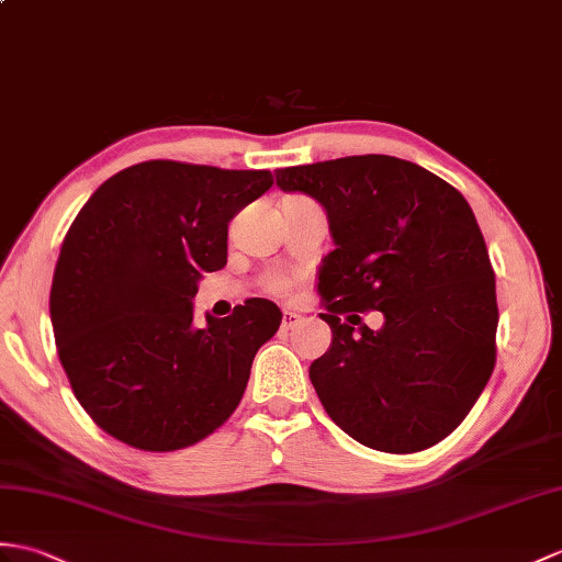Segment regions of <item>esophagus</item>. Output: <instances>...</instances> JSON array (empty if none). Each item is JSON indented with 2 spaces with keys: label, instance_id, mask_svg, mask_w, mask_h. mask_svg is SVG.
Returning <instances> with one entry per match:
<instances>
[{
  "label": "esophagus",
  "instance_id": "obj_1",
  "mask_svg": "<svg viewBox=\"0 0 562 562\" xmlns=\"http://www.w3.org/2000/svg\"><path fill=\"white\" fill-rule=\"evenodd\" d=\"M299 323H302V316H299V313H294V311L282 313V330H294Z\"/></svg>",
  "mask_w": 562,
  "mask_h": 562
}]
</instances>
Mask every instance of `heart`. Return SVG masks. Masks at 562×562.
Instances as JSON below:
<instances>
[{"instance_id":"heart-1","label":"heart","mask_w":562,"mask_h":562,"mask_svg":"<svg viewBox=\"0 0 562 562\" xmlns=\"http://www.w3.org/2000/svg\"><path fill=\"white\" fill-rule=\"evenodd\" d=\"M270 290H276V292H282V290H286V280H270Z\"/></svg>"}]
</instances>
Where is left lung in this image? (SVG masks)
<instances>
[{
	"mask_svg": "<svg viewBox=\"0 0 562 562\" xmlns=\"http://www.w3.org/2000/svg\"><path fill=\"white\" fill-rule=\"evenodd\" d=\"M328 213L318 292L333 342L308 378L361 446L419 452L462 424L495 363V276L472 207L428 169L351 155L276 172ZM381 310L371 331L358 318Z\"/></svg>",
	"mask_w": 562,
	"mask_h": 562,
	"instance_id": "left-lung-1",
	"label": "left lung"
}]
</instances>
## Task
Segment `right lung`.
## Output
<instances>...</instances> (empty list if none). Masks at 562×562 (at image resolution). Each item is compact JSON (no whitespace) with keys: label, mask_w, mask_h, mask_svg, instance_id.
Here are the masks:
<instances>
[{"label":"right lung","mask_w":562,"mask_h":562,"mask_svg":"<svg viewBox=\"0 0 562 562\" xmlns=\"http://www.w3.org/2000/svg\"><path fill=\"white\" fill-rule=\"evenodd\" d=\"M272 187L268 169L148 160L110 177L76 215L49 318L76 400L104 434L150 452L189 448L237 409L282 313L249 299L193 325L203 272L227 266V225Z\"/></svg>","instance_id":"obj_1"}]
</instances>
